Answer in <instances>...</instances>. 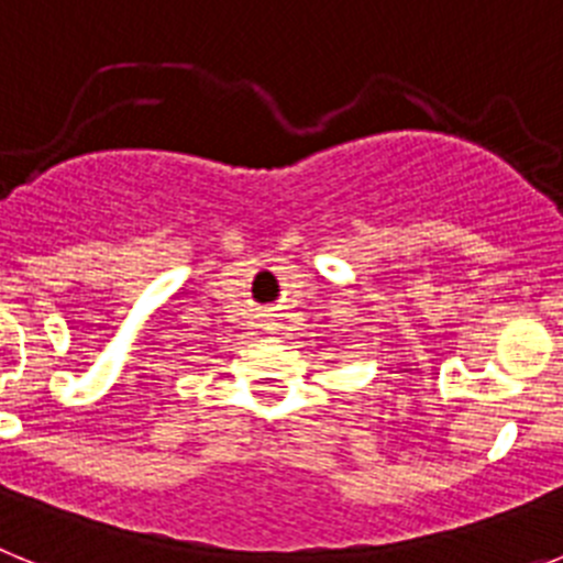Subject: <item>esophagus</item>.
Here are the masks:
<instances>
[{
  "label": "esophagus",
  "instance_id": "esophagus-1",
  "mask_svg": "<svg viewBox=\"0 0 563 563\" xmlns=\"http://www.w3.org/2000/svg\"><path fill=\"white\" fill-rule=\"evenodd\" d=\"M278 321H282V312H278V307H271V310L265 312V327L273 332L278 327Z\"/></svg>",
  "mask_w": 563,
  "mask_h": 563
}]
</instances>
